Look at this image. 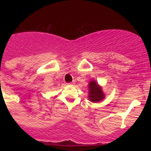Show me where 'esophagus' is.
<instances>
[{
    "label": "esophagus",
    "instance_id": "esophagus-1",
    "mask_svg": "<svg viewBox=\"0 0 151 151\" xmlns=\"http://www.w3.org/2000/svg\"><path fill=\"white\" fill-rule=\"evenodd\" d=\"M68 85H74V81H73V82H70V83H68Z\"/></svg>",
    "mask_w": 151,
    "mask_h": 151
}]
</instances>
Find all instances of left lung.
<instances>
[{
	"label": "left lung",
	"instance_id": "1",
	"mask_svg": "<svg viewBox=\"0 0 151 151\" xmlns=\"http://www.w3.org/2000/svg\"><path fill=\"white\" fill-rule=\"evenodd\" d=\"M88 99L93 103H99L103 101L105 98L102 87L95 80H91L88 84Z\"/></svg>",
	"mask_w": 151,
	"mask_h": 151
}]
</instances>
